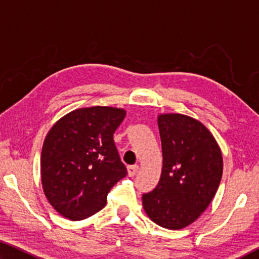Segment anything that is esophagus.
<instances>
[{
	"mask_svg": "<svg viewBox=\"0 0 259 259\" xmlns=\"http://www.w3.org/2000/svg\"><path fill=\"white\" fill-rule=\"evenodd\" d=\"M138 169H139V166H138L137 164H135V165H129V166H128V175H129L130 177H134L135 175L137 174Z\"/></svg>",
	"mask_w": 259,
	"mask_h": 259,
	"instance_id": "34e87169",
	"label": "esophagus"
}]
</instances>
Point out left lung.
Here are the masks:
<instances>
[{
  "label": "left lung",
  "instance_id": "1",
  "mask_svg": "<svg viewBox=\"0 0 259 259\" xmlns=\"http://www.w3.org/2000/svg\"><path fill=\"white\" fill-rule=\"evenodd\" d=\"M163 165L160 181L143 194L147 216L159 226L181 230L211 202L223 175L216 139L198 120L183 114L157 117Z\"/></svg>",
  "mask_w": 259,
  "mask_h": 259
}]
</instances>
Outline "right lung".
I'll return each instance as SVG.
<instances>
[{
	"instance_id": "1",
	"label": "right lung",
	"mask_w": 259,
	"mask_h": 259,
	"mask_svg": "<svg viewBox=\"0 0 259 259\" xmlns=\"http://www.w3.org/2000/svg\"><path fill=\"white\" fill-rule=\"evenodd\" d=\"M125 116L122 108H78L48 133L41 154V179L49 203L61 216L82 221L106 204L107 194L126 176L113 140Z\"/></svg>"
}]
</instances>
